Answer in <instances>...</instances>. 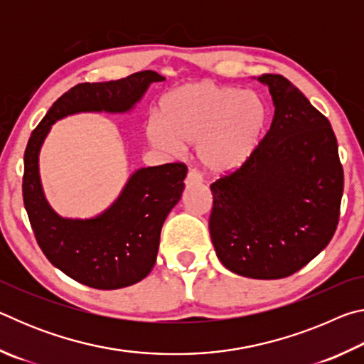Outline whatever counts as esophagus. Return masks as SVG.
Wrapping results in <instances>:
<instances>
[{
    "instance_id": "esophagus-1",
    "label": "esophagus",
    "mask_w": 364,
    "mask_h": 364,
    "mask_svg": "<svg viewBox=\"0 0 364 364\" xmlns=\"http://www.w3.org/2000/svg\"><path fill=\"white\" fill-rule=\"evenodd\" d=\"M186 186H194V184H202V178H200V175L197 173V171H194V170H191L189 173L186 175Z\"/></svg>"
}]
</instances>
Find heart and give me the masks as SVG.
I'll list each match as a JSON object with an SVG mask.
<instances>
[{
    "instance_id": "heart-1",
    "label": "heart",
    "mask_w": 364,
    "mask_h": 364,
    "mask_svg": "<svg viewBox=\"0 0 364 364\" xmlns=\"http://www.w3.org/2000/svg\"><path fill=\"white\" fill-rule=\"evenodd\" d=\"M267 123V104L255 91L200 80L165 95L159 119L147 122L146 134L154 147L165 152L196 144L202 168L228 175L257 152Z\"/></svg>"
}]
</instances>
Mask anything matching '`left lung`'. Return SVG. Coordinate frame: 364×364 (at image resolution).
<instances>
[{"label": "left lung", "instance_id": "8db88e82", "mask_svg": "<svg viewBox=\"0 0 364 364\" xmlns=\"http://www.w3.org/2000/svg\"><path fill=\"white\" fill-rule=\"evenodd\" d=\"M274 117L247 164L210 184L208 230L225 267L281 279L310 263L334 236L343 168L329 120L282 75L264 73Z\"/></svg>", "mask_w": 364, "mask_h": 364}]
</instances>
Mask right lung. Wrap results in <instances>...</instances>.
I'll return each instance as SVG.
<instances>
[{
  "label": "right lung",
  "mask_w": 364,
  "mask_h": 364,
  "mask_svg": "<svg viewBox=\"0 0 364 364\" xmlns=\"http://www.w3.org/2000/svg\"><path fill=\"white\" fill-rule=\"evenodd\" d=\"M165 77L136 72L114 82L80 83L53 104L32 132L23 156V205L36 242L54 267L80 284L114 291L136 284L157 258L164 221L181 199L184 164L144 167L128 178L119 197L93 218H65L46 200L38 157L51 127L80 112L125 114L136 106L151 83Z\"/></svg>",
  "instance_id": "obj_1"
}]
</instances>
